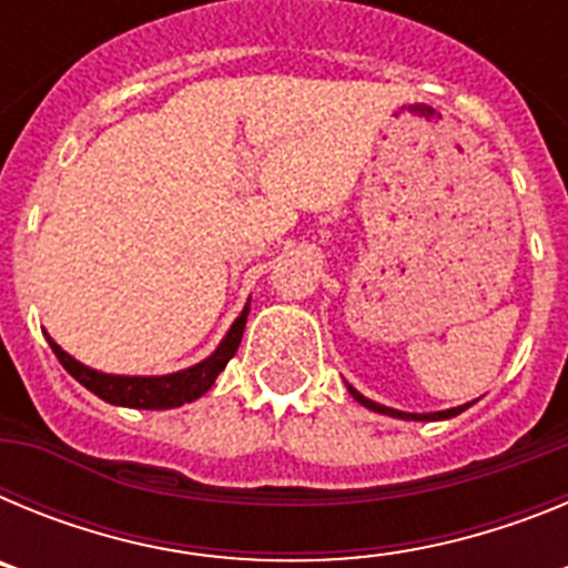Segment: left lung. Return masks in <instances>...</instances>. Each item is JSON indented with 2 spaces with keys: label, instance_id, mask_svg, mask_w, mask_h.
Segmentation results:
<instances>
[{
  "label": "left lung",
  "instance_id": "left-lung-1",
  "mask_svg": "<svg viewBox=\"0 0 568 568\" xmlns=\"http://www.w3.org/2000/svg\"><path fill=\"white\" fill-rule=\"evenodd\" d=\"M346 389H349V395H353L358 404H364L366 409H373V413H381V415H393V418H404V420H444V418H455V415H460L469 404L464 406H455V409H446V413H429V415H415V413H398V409H389V406H381L375 404V400L364 398V395L358 393V389H353V386L346 384Z\"/></svg>",
  "mask_w": 568,
  "mask_h": 568
}]
</instances>
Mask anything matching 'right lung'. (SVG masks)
<instances>
[{
    "mask_svg": "<svg viewBox=\"0 0 568 568\" xmlns=\"http://www.w3.org/2000/svg\"><path fill=\"white\" fill-rule=\"evenodd\" d=\"M247 313L250 304L244 307V313L235 318L227 338L219 344V349H215L210 358H204L202 364L190 366V369H182V373L159 375V378H130V375L97 373V369L79 364L77 358H70L53 338L48 341L50 349L57 353L59 364H62L79 384L88 386L90 393L99 395V398L108 400V404L133 406V409H170V406H182L195 398H202L210 386L215 384L219 373H222L224 366H227V361L235 355V349H239L241 335H244V324H247Z\"/></svg>",
    "mask_w": 568,
    "mask_h": 568,
    "instance_id": "1",
    "label": "right lung"
}]
</instances>
